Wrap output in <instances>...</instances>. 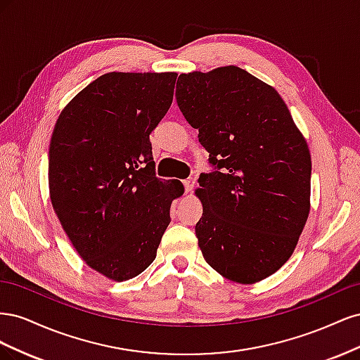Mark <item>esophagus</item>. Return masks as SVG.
<instances>
[{
    "instance_id": "34e87169",
    "label": "esophagus",
    "mask_w": 360,
    "mask_h": 360,
    "mask_svg": "<svg viewBox=\"0 0 360 360\" xmlns=\"http://www.w3.org/2000/svg\"><path fill=\"white\" fill-rule=\"evenodd\" d=\"M183 184H184V191L186 192H191L192 189H193V184H195V181H193V179H186L183 181Z\"/></svg>"
}]
</instances>
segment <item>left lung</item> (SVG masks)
I'll return each instance as SVG.
<instances>
[{
  "mask_svg": "<svg viewBox=\"0 0 360 360\" xmlns=\"http://www.w3.org/2000/svg\"><path fill=\"white\" fill-rule=\"evenodd\" d=\"M176 97L217 168L195 191L202 257L224 278L255 284L287 263L308 221L307 139L274 86L237 66L181 73Z\"/></svg>",
  "mask_w": 360,
  "mask_h": 360,
  "instance_id": "obj_1",
  "label": "left lung"
}]
</instances>
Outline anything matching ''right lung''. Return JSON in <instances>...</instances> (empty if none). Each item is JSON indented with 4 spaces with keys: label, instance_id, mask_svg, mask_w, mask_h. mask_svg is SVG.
Wrapping results in <instances>:
<instances>
[{
    "label": "right lung",
    "instance_id": "add662e5",
    "mask_svg": "<svg viewBox=\"0 0 360 360\" xmlns=\"http://www.w3.org/2000/svg\"><path fill=\"white\" fill-rule=\"evenodd\" d=\"M176 72H110L63 108L49 144V197L86 266L122 282L153 263L179 180L155 176L150 134L172 103Z\"/></svg>",
    "mask_w": 360,
    "mask_h": 360
}]
</instances>
